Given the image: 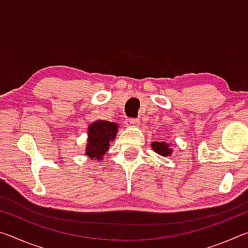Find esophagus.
Returning a JSON list of instances; mask_svg holds the SVG:
<instances>
[{
  "mask_svg": "<svg viewBox=\"0 0 248 248\" xmlns=\"http://www.w3.org/2000/svg\"><path fill=\"white\" fill-rule=\"evenodd\" d=\"M127 125H129V127H139L140 124V120L137 119V118H130L127 120Z\"/></svg>",
  "mask_w": 248,
  "mask_h": 248,
  "instance_id": "esophagus-1",
  "label": "esophagus"
}]
</instances>
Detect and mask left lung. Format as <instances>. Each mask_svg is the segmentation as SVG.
Wrapping results in <instances>:
<instances>
[{"instance_id": "8db88e82", "label": "left lung", "mask_w": 248, "mask_h": 248, "mask_svg": "<svg viewBox=\"0 0 248 248\" xmlns=\"http://www.w3.org/2000/svg\"><path fill=\"white\" fill-rule=\"evenodd\" d=\"M152 148L155 152L163 155V156H167L171 153V149L166 142H153Z\"/></svg>"}]
</instances>
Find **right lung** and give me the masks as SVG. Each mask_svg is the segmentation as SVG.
<instances>
[{
  "mask_svg": "<svg viewBox=\"0 0 248 248\" xmlns=\"http://www.w3.org/2000/svg\"><path fill=\"white\" fill-rule=\"evenodd\" d=\"M118 125L106 120H98L89 127L86 154L91 158L102 159L109 149V142L115 139Z\"/></svg>",
  "mask_w": 248,
  "mask_h": 248,
  "instance_id": "add662e5",
  "label": "right lung"
}]
</instances>
